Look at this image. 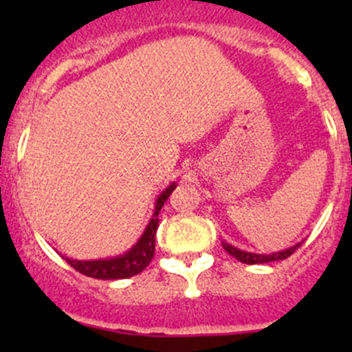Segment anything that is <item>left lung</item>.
<instances>
[{
    "label": "left lung",
    "mask_w": 352,
    "mask_h": 352,
    "mask_svg": "<svg viewBox=\"0 0 352 352\" xmlns=\"http://www.w3.org/2000/svg\"><path fill=\"white\" fill-rule=\"evenodd\" d=\"M301 243H296L292 245V247L285 248V250H280V252H273V254H254V252H245V250H239V248H236L234 245L227 243V241H222V247L223 250L229 254V256L236 257V259L239 261V263H245V264H264V263H273V261H282V259H287L291 254H294V252L300 248Z\"/></svg>",
    "instance_id": "8db88e82"
}]
</instances>
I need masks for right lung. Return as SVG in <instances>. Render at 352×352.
<instances>
[{
    "instance_id": "1",
    "label": "right lung",
    "mask_w": 352,
    "mask_h": 352,
    "mask_svg": "<svg viewBox=\"0 0 352 352\" xmlns=\"http://www.w3.org/2000/svg\"><path fill=\"white\" fill-rule=\"evenodd\" d=\"M176 188V183H170L166 190L162 192L155 203L153 217L146 226L144 232L138 239L130 250H126L121 256L111 257V259H95V261H77L70 257H63L72 268L91 278H100V280H118V278H130L138 275L151 263L155 256V236L158 229V213L166 203L173 190Z\"/></svg>"
}]
</instances>
